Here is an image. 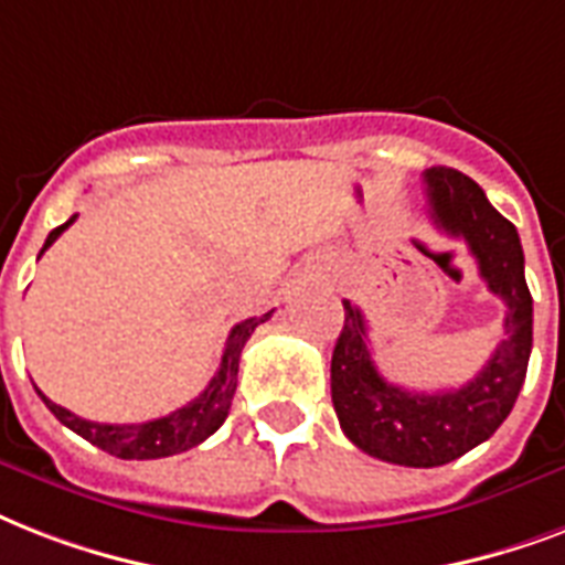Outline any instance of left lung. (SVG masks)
<instances>
[{
  "instance_id": "1",
  "label": "left lung",
  "mask_w": 565,
  "mask_h": 565,
  "mask_svg": "<svg viewBox=\"0 0 565 565\" xmlns=\"http://www.w3.org/2000/svg\"><path fill=\"white\" fill-rule=\"evenodd\" d=\"M433 223L469 244L480 277L504 300V339L466 386L409 392L374 365L365 315L344 300V327L332 351V406L344 436L383 462L433 469L457 460L504 424L527 374L533 300L515 226L489 203L483 188L454 168L424 170Z\"/></svg>"
}]
</instances>
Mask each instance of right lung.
Returning <instances> with one entry per match:
<instances>
[{"label":"right lung","mask_w":565,"mask_h":565,"mask_svg":"<svg viewBox=\"0 0 565 565\" xmlns=\"http://www.w3.org/2000/svg\"><path fill=\"white\" fill-rule=\"evenodd\" d=\"M78 214H73L67 223L55 226L50 235H46V244L43 250L52 247V242L58 238L70 223L76 221ZM41 250V256H43ZM270 318V312L259 315V318H247V321L235 323L230 339H226V348H223L221 365H217V374L212 377V383L203 388V395L194 397L191 404L179 406L170 415H161V418H152V422L141 424H99L87 422V418H78L76 413H70L64 406L52 404L50 397L38 392L43 397V404L50 406V413L58 418L64 427H70L73 433H78L82 439H87L96 448L108 450L111 457H120V460H161V457H173V454H182V450L196 448L200 441H205L212 436L230 415V404H233L235 386H238V360H242V351L247 339L253 335V330L265 323Z\"/></svg>","instance_id":"add662e5"}]
</instances>
